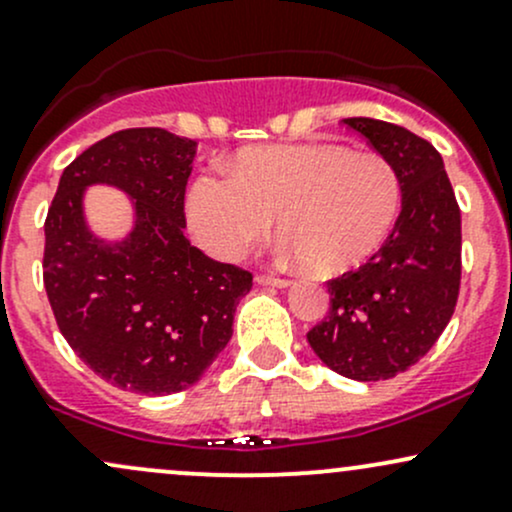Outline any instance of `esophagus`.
<instances>
[{
    "label": "esophagus",
    "instance_id": "1",
    "mask_svg": "<svg viewBox=\"0 0 512 512\" xmlns=\"http://www.w3.org/2000/svg\"><path fill=\"white\" fill-rule=\"evenodd\" d=\"M256 283H261V285H276V288H285V285H290V278L273 276V273H258Z\"/></svg>",
    "mask_w": 512,
    "mask_h": 512
}]
</instances>
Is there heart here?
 Returning <instances> with one entry per match:
<instances>
[{
  "mask_svg": "<svg viewBox=\"0 0 512 512\" xmlns=\"http://www.w3.org/2000/svg\"><path fill=\"white\" fill-rule=\"evenodd\" d=\"M403 202L393 163L337 144L261 146L229 173L202 175L188 197L197 241L232 258L268 234L280 236L310 271L337 276L361 266L388 239Z\"/></svg>",
  "mask_w": 512,
  "mask_h": 512,
  "instance_id": "b5f03b06",
  "label": "heart"
}]
</instances>
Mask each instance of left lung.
<instances>
[{
	"instance_id": "obj_1",
	"label": "left lung",
	"mask_w": 512,
	"mask_h": 512,
	"mask_svg": "<svg viewBox=\"0 0 512 512\" xmlns=\"http://www.w3.org/2000/svg\"><path fill=\"white\" fill-rule=\"evenodd\" d=\"M344 124L398 170L403 210L364 266L329 280L332 305L307 342L346 378L386 381L415 366L452 320L461 285V212L430 141L378 119Z\"/></svg>"
}]
</instances>
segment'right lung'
<instances>
[{"mask_svg": "<svg viewBox=\"0 0 512 512\" xmlns=\"http://www.w3.org/2000/svg\"><path fill=\"white\" fill-rule=\"evenodd\" d=\"M195 148L158 126L117 131L63 170L43 224V285L60 334L97 376L131 393L170 395L200 381L254 283L185 239ZM92 182L137 200V227L122 245L86 232L81 190Z\"/></svg>", "mask_w": 512, "mask_h": 512, "instance_id": "1", "label": "right lung"}]
</instances>
